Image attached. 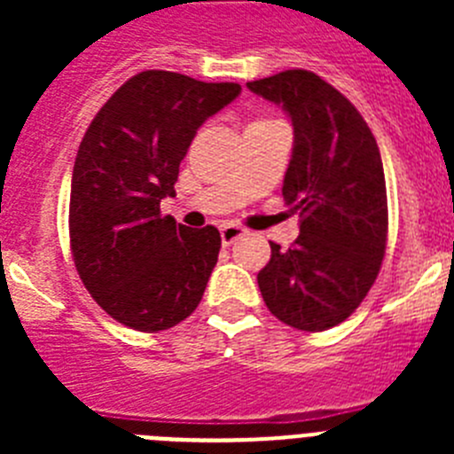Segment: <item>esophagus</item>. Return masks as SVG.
Instances as JSON below:
<instances>
[{
	"label": "esophagus",
	"mask_w": 454,
	"mask_h": 454,
	"mask_svg": "<svg viewBox=\"0 0 454 454\" xmlns=\"http://www.w3.org/2000/svg\"><path fill=\"white\" fill-rule=\"evenodd\" d=\"M246 234V230L243 227H239V224L234 223H223L220 224V239H223V246H231L236 239H240V236Z\"/></svg>",
	"instance_id": "1"
}]
</instances>
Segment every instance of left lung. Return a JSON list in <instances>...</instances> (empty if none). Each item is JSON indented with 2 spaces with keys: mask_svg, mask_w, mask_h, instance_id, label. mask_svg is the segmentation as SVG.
I'll return each mask as SVG.
<instances>
[{
  "mask_svg": "<svg viewBox=\"0 0 454 454\" xmlns=\"http://www.w3.org/2000/svg\"><path fill=\"white\" fill-rule=\"evenodd\" d=\"M286 111L293 154L282 195L300 218L288 250L270 243L256 282L282 323L323 332L343 323L375 282L387 250V182L375 136L334 86L309 70L247 83Z\"/></svg>",
  "mask_w": 454,
  "mask_h": 454,
  "instance_id": "left-lung-1",
  "label": "left lung"
}]
</instances>
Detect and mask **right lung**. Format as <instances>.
Masks as SVG:
<instances>
[{
  "instance_id": "right-lung-1",
  "label": "right lung",
  "mask_w": 454,
  "mask_h": 454,
  "mask_svg": "<svg viewBox=\"0 0 454 454\" xmlns=\"http://www.w3.org/2000/svg\"><path fill=\"white\" fill-rule=\"evenodd\" d=\"M239 95V83L145 70L111 95L83 136L72 170V256L95 302L131 330H170L202 300L220 231L163 218L161 200L175 198L179 163L204 120Z\"/></svg>"
}]
</instances>
